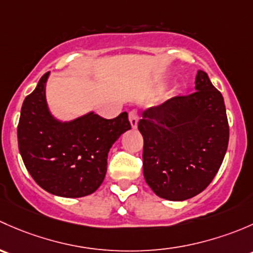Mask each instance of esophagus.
I'll list each match as a JSON object with an SVG mask.
<instances>
[{
    "label": "esophagus",
    "mask_w": 253,
    "mask_h": 253,
    "mask_svg": "<svg viewBox=\"0 0 253 253\" xmlns=\"http://www.w3.org/2000/svg\"><path fill=\"white\" fill-rule=\"evenodd\" d=\"M129 122H130V126H131L132 129L137 127V123H139V113L137 111H131L129 113Z\"/></svg>",
    "instance_id": "esophagus-1"
}]
</instances>
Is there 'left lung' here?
Returning a JSON list of instances; mask_svg holds the SVG:
<instances>
[{
	"label": "left lung",
	"mask_w": 253,
	"mask_h": 253,
	"mask_svg": "<svg viewBox=\"0 0 253 253\" xmlns=\"http://www.w3.org/2000/svg\"><path fill=\"white\" fill-rule=\"evenodd\" d=\"M195 92L146 109L140 119L144 136V176L157 196L184 201L202 192L219 170L229 142L222 93L199 70Z\"/></svg>",
	"instance_id": "1"
}]
</instances>
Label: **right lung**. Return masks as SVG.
Here are the masks:
<instances>
[{"label": "right lung", "mask_w": 253, "mask_h": 253, "mask_svg": "<svg viewBox=\"0 0 253 253\" xmlns=\"http://www.w3.org/2000/svg\"><path fill=\"white\" fill-rule=\"evenodd\" d=\"M49 72L25 97L18 146L25 167L43 190L61 197H84L100 187L112 145L131 126L127 113L105 119L93 112L69 122L57 119L46 101Z\"/></svg>", "instance_id": "right-lung-1"}]
</instances>
